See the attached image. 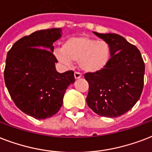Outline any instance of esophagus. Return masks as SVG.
Returning <instances> with one entry per match:
<instances>
[{"label":"esophagus","instance_id":"obj_1","mask_svg":"<svg viewBox=\"0 0 152 152\" xmlns=\"http://www.w3.org/2000/svg\"><path fill=\"white\" fill-rule=\"evenodd\" d=\"M82 77V75L78 72H75V79H79Z\"/></svg>","mask_w":152,"mask_h":152}]
</instances>
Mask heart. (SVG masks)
Wrapping results in <instances>:
<instances>
[{"mask_svg": "<svg viewBox=\"0 0 152 152\" xmlns=\"http://www.w3.org/2000/svg\"><path fill=\"white\" fill-rule=\"evenodd\" d=\"M58 61L66 65L78 61L80 69L86 73H97L109 65L111 48L105 41H98L86 36L71 37L63 43V48L55 50Z\"/></svg>", "mask_w": 152, "mask_h": 152, "instance_id": "1", "label": "heart"}]
</instances>
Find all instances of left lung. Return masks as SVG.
<instances>
[{
	"instance_id": "obj_1",
	"label": "left lung",
	"mask_w": 152,
	"mask_h": 152,
	"mask_svg": "<svg viewBox=\"0 0 152 152\" xmlns=\"http://www.w3.org/2000/svg\"><path fill=\"white\" fill-rule=\"evenodd\" d=\"M111 48L109 65L97 73H86L88 106L102 116L117 117L129 111L140 99L143 88L145 66L136 46L123 36L94 31Z\"/></svg>"
}]
</instances>
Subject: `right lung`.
Returning a JSON list of instances; mask_svg holds the SVG:
<instances>
[{
  "label": "right lung",
  "mask_w": 152,
  "mask_h": 152,
  "mask_svg": "<svg viewBox=\"0 0 152 152\" xmlns=\"http://www.w3.org/2000/svg\"><path fill=\"white\" fill-rule=\"evenodd\" d=\"M61 28L36 31L14 43L7 54L4 82L18 109L37 120L49 118L63 105L67 87L75 82L74 72L60 74L53 43Z\"/></svg>",
  "instance_id": "right-lung-1"
}]
</instances>
